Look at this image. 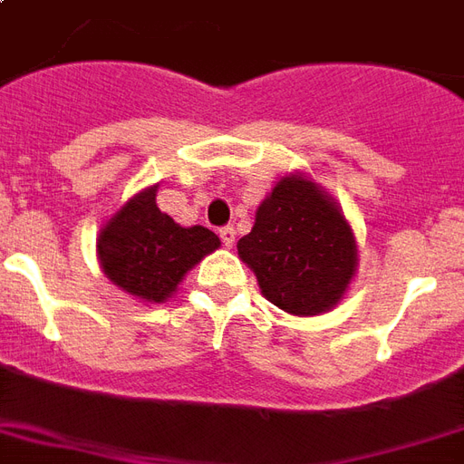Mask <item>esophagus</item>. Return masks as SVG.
Returning <instances> with one entry per match:
<instances>
[{
	"label": "esophagus",
	"instance_id": "34e87169",
	"mask_svg": "<svg viewBox=\"0 0 464 464\" xmlns=\"http://www.w3.org/2000/svg\"><path fill=\"white\" fill-rule=\"evenodd\" d=\"M218 236H221V243H224L226 247H233V243H236V231H233V226H224V228L218 231Z\"/></svg>",
	"mask_w": 464,
	"mask_h": 464
}]
</instances>
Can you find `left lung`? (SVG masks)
I'll return each instance as SVG.
<instances>
[{"label":"left lung","instance_id":"8db88e82","mask_svg":"<svg viewBox=\"0 0 464 464\" xmlns=\"http://www.w3.org/2000/svg\"><path fill=\"white\" fill-rule=\"evenodd\" d=\"M238 256L263 295L296 316H316L341 302L358 265L355 238L335 201L299 175L279 179L257 207Z\"/></svg>","mask_w":464,"mask_h":464}]
</instances>
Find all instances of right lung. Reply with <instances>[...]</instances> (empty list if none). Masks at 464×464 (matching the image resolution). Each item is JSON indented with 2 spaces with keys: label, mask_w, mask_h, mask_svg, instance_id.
<instances>
[{
  "label": "right lung",
  "mask_w": 464,
  "mask_h": 464,
  "mask_svg": "<svg viewBox=\"0 0 464 464\" xmlns=\"http://www.w3.org/2000/svg\"><path fill=\"white\" fill-rule=\"evenodd\" d=\"M221 240L204 226L182 228L155 204V187L129 199L97 240L102 270L143 302L160 304Z\"/></svg>",
  "instance_id": "obj_1"
}]
</instances>
